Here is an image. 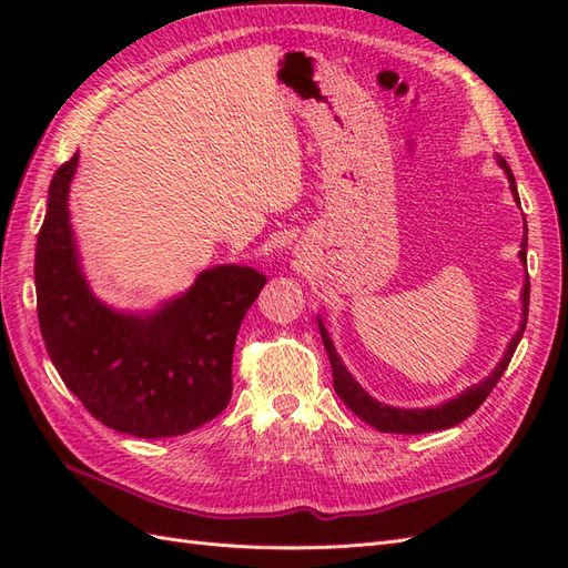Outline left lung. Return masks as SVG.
I'll return each mask as SVG.
<instances>
[{
  "instance_id": "8db88e82",
  "label": "left lung",
  "mask_w": 568,
  "mask_h": 568,
  "mask_svg": "<svg viewBox=\"0 0 568 568\" xmlns=\"http://www.w3.org/2000/svg\"><path fill=\"white\" fill-rule=\"evenodd\" d=\"M497 163H500V168L505 170V175L509 180V189H511V196L514 201L519 203V192H517V182H514V175L511 170L507 165V161L503 156H497ZM526 234H528V227H524ZM524 234L521 239V251H519V257L521 263L526 265V246H528V236ZM528 296H530V284H528V272H526V284H524V291H521V324H519V332L511 336L509 346L503 355L500 363H497V367L490 372V376H486L484 382L480 384H474L469 386L467 390H462L457 398L443 403L438 407H417V409H405V407H390V405H384L376 398H372V395L359 386L353 374L348 372V367L343 365L341 355L336 353L334 343H332V336L329 332L324 329L322 320L317 317V326H320V334H322V343L326 348V355H329V363H332V376H334V390L338 398L348 405L351 412H355V415L367 422L369 426H374L376 432H384V434H428V432H440V428H450L459 422H464L467 417H471L474 412L484 405V400L490 395V390L495 388V384L500 382V376L505 374L509 359L514 355V351H517L519 341L524 336V329H526V320H528Z\"/></svg>"
}]
</instances>
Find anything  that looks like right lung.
<instances>
[{
  "label": "right lung",
  "mask_w": 568,
  "mask_h": 568,
  "mask_svg": "<svg viewBox=\"0 0 568 568\" xmlns=\"http://www.w3.org/2000/svg\"><path fill=\"white\" fill-rule=\"evenodd\" d=\"M75 170L78 153L51 178L36 248L38 317L51 363L113 432L136 438L194 432L232 398L236 332L265 274L215 265L156 311H115L97 298L80 265L68 211Z\"/></svg>",
  "instance_id": "right-lung-1"
}]
</instances>
